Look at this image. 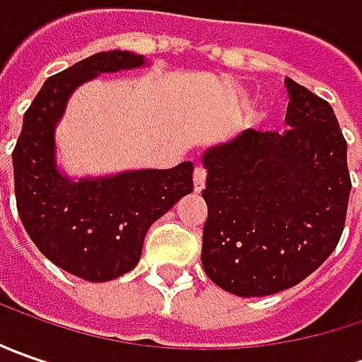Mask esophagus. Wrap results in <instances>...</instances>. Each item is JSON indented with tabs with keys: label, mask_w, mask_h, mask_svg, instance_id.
Masks as SVG:
<instances>
[{
	"label": "esophagus",
	"mask_w": 362,
	"mask_h": 362,
	"mask_svg": "<svg viewBox=\"0 0 362 362\" xmlns=\"http://www.w3.org/2000/svg\"><path fill=\"white\" fill-rule=\"evenodd\" d=\"M205 179H207V171L203 169L202 165H197L195 171H193V189H195V193H199L205 187Z\"/></svg>",
	"instance_id": "1"
}]
</instances>
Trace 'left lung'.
<instances>
[{
	"label": "left lung",
	"instance_id": "8db88e82",
	"mask_svg": "<svg viewBox=\"0 0 362 362\" xmlns=\"http://www.w3.org/2000/svg\"><path fill=\"white\" fill-rule=\"evenodd\" d=\"M284 84V134L250 129L203 155V270L243 298L292 288L322 266L353 187L332 106L290 78Z\"/></svg>",
	"mask_w": 362,
	"mask_h": 362
}]
</instances>
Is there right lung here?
I'll use <instances>...</instances> for the list:
<instances>
[{
	"mask_svg": "<svg viewBox=\"0 0 362 362\" xmlns=\"http://www.w3.org/2000/svg\"><path fill=\"white\" fill-rule=\"evenodd\" d=\"M143 56L100 52L46 80L23 115L13 148V187L21 223L58 268L88 282L131 272L148 228L193 191V165L148 169L72 183L54 160V127L78 84L103 72L136 68Z\"/></svg>",
	"mask_w": 362,
	"mask_h": 362,
	"instance_id": "right-lung-1",
	"label": "right lung"
}]
</instances>
